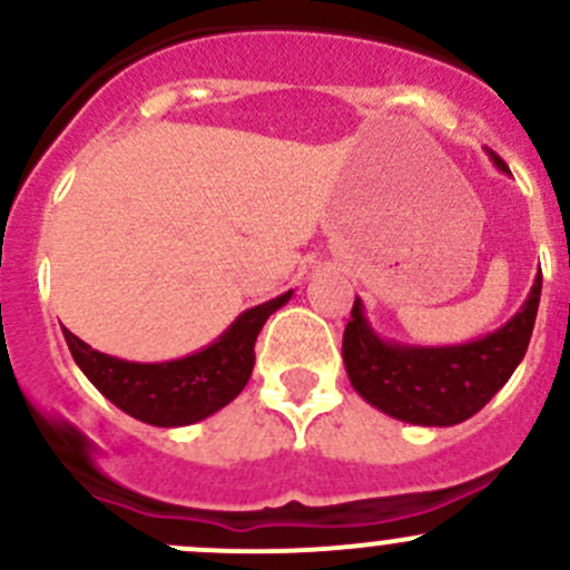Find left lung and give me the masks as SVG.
<instances>
[{"mask_svg": "<svg viewBox=\"0 0 570 570\" xmlns=\"http://www.w3.org/2000/svg\"><path fill=\"white\" fill-rule=\"evenodd\" d=\"M502 174L508 165L493 157ZM543 275L534 284L524 306L502 327L461 344H402L383 338L366 320L361 297L344 327L342 358L353 389L372 407L400 422L419 428H452L488 405L493 394L510 381L530 347L538 317Z\"/></svg>", "mask_w": 570, "mask_h": 570, "instance_id": "8db88e82", "label": "left lung"}]
</instances>
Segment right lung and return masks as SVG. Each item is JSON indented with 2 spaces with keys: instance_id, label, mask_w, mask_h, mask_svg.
<instances>
[{
  "instance_id": "1",
  "label": "right lung",
  "mask_w": 570,
  "mask_h": 570,
  "mask_svg": "<svg viewBox=\"0 0 570 570\" xmlns=\"http://www.w3.org/2000/svg\"><path fill=\"white\" fill-rule=\"evenodd\" d=\"M295 289L239 314L220 336L174 361L140 364L99 353L62 327L68 350L90 383L112 405L154 428H187L226 407L250 381L258 331L269 314L292 301Z\"/></svg>"
}]
</instances>
